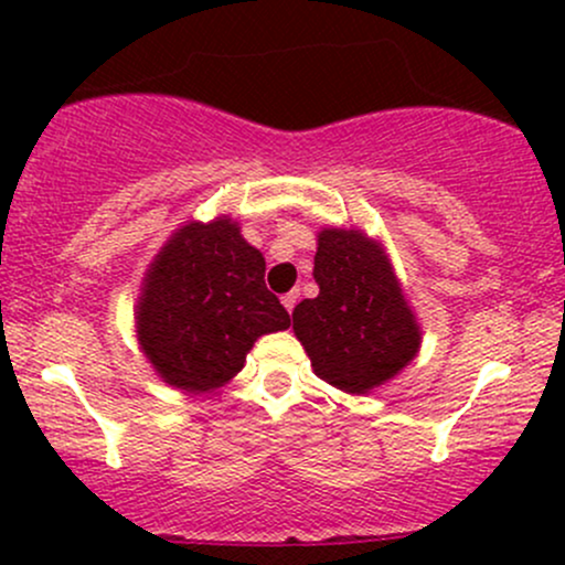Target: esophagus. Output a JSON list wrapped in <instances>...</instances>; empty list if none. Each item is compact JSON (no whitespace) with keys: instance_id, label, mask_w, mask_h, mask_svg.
Masks as SVG:
<instances>
[{"instance_id":"obj_1","label":"esophagus","mask_w":565,"mask_h":565,"mask_svg":"<svg viewBox=\"0 0 565 565\" xmlns=\"http://www.w3.org/2000/svg\"><path fill=\"white\" fill-rule=\"evenodd\" d=\"M297 300H300V291H297V289H291V291H287V295H284V297H281L284 308H287V310H289V313H291V310H295V305H297Z\"/></svg>"}]
</instances>
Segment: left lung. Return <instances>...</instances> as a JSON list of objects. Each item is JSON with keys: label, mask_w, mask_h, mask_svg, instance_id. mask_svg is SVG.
<instances>
[{"label": "left lung", "mask_w": 565, "mask_h": 565, "mask_svg": "<svg viewBox=\"0 0 565 565\" xmlns=\"http://www.w3.org/2000/svg\"><path fill=\"white\" fill-rule=\"evenodd\" d=\"M313 278L319 297L291 313L316 377L350 395L372 393L417 359L423 327L391 257L359 228H321Z\"/></svg>", "instance_id": "obj_1"}]
</instances>
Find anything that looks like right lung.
Here are the masks:
<instances>
[{"label": "right lung", "mask_w": 565, "mask_h": 565, "mask_svg": "<svg viewBox=\"0 0 565 565\" xmlns=\"http://www.w3.org/2000/svg\"><path fill=\"white\" fill-rule=\"evenodd\" d=\"M281 329H289V313L265 287L263 252L228 215L180 225L142 276L135 305L140 353L178 391L228 385L255 342Z\"/></svg>", "instance_id": "right-lung-1"}]
</instances>
